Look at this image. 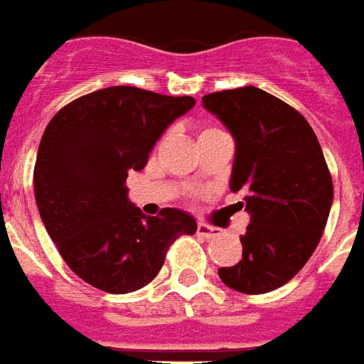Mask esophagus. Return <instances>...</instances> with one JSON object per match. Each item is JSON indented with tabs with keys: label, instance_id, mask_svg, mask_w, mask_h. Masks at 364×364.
Listing matches in <instances>:
<instances>
[{
	"label": "esophagus",
	"instance_id": "obj_1",
	"mask_svg": "<svg viewBox=\"0 0 364 364\" xmlns=\"http://www.w3.org/2000/svg\"><path fill=\"white\" fill-rule=\"evenodd\" d=\"M197 232H199L200 236H205V238H215V236L220 235V230H218V228H215V226H210V225H205V223H199V226H197Z\"/></svg>",
	"mask_w": 364,
	"mask_h": 364
}]
</instances>
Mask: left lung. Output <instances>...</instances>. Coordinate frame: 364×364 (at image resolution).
<instances>
[{"label":"left lung","mask_w":364,"mask_h":364,"mask_svg":"<svg viewBox=\"0 0 364 364\" xmlns=\"http://www.w3.org/2000/svg\"><path fill=\"white\" fill-rule=\"evenodd\" d=\"M203 106L236 141L230 191L250 215L240 236L242 260L218 268L228 288L242 294L278 289L306 266L323 235L333 181L307 120L256 86L203 96Z\"/></svg>","instance_id":"left-lung-1"}]
</instances>
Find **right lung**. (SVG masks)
Returning a JSON list of instances; mask_svg holds the SVG:
<instances>
[{"instance_id":"obj_1","label":"right lung","mask_w":364,"mask_h":364,"mask_svg":"<svg viewBox=\"0 0 364 364\" xmlns=\"http://www.w3.org/2000/svg\"><path fill=\"white\" fill-rule=\"evenodd\" d=\"M193 106L191 96L110 86L67 104L45 129L33 173L41 220L68 268L94 288H144L175 238L197 232L181 208L146 217L126 187L128 173L146 167L157 139Z\"/></svg>"}]
</instances>
